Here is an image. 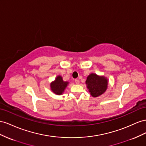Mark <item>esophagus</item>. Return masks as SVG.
Returning <instances> with one entry per match:
<instances>
[{
  "label": "esophagus",
  "instance_id": "34e87169",
  "mask_svg": "<svg viewBox=\"0 0 146 146\" xmlns=\"http://www.w3.org/2000/svg\"><path fill=\"white\" fill-rule=\"evenodd\" d=\"M74 81H75V83L76 84H80V80H74Z\"/></svg>",
  "mask_w": 146,
  "mask_h": 146
}]
</instances>
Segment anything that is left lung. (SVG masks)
<instances>
[{
    "mask_svg": "<svg viewBox=\"0 0 146 146\" xmlns=\"http://www.w3.org/2000/svg\"><path fill=\"white\" fill-rule=\"evenodd\" d=\"M108 79L105 76H98L95 73H91L87 76L86 84L92 96L97 97L106 90L108 84Z\"/></svg>",
    "mask_w": 146,
    "mask_h": 146,
    "instance_id": "obj_1",
    "label": "left lung"
}]
</instances>
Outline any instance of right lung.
I'll return each mask as SVG.
<instances>
[{"label": "right lung", "instance_id": "1", "mask_svg": "<svg viewBox=\"0 0 146 146\" xmlns=\"http://www.w3.org/2000/svg\"><path fill=\"white\" fill-rule=\"evenodd\" d=\"M68 84V82L63 81L62 77L59 75L56 77L54 81L51 83L50 87H51V90L56 95H59L64 93L65 88L67 87Z\"/></svg>", "mask_w": 146, "mask_h": 146}]
</instances>
